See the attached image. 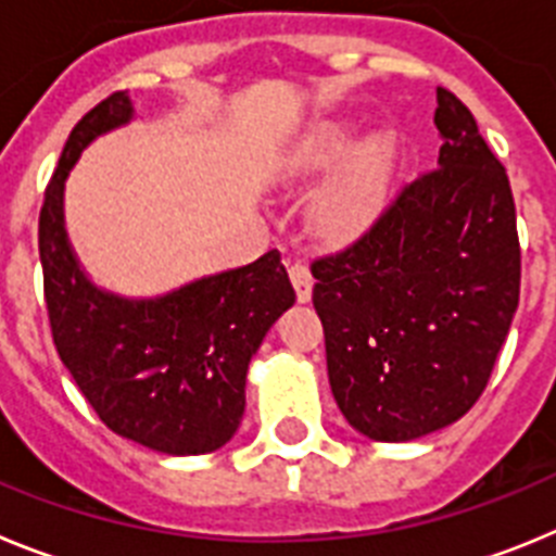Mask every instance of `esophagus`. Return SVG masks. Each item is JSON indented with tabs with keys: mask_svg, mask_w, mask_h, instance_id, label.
Masks as SVG:
<instances>
[{
	"mask_svg": "<svg viewBox=\"0 0 556 556\" xmlns=\"http://www.w3.org/2000/svg\"><path fill=\"white\" fill-rule=\"evenodd\" d=\"M289 278H292V287H294V292H298V301H301V303L312 301L314 278H312V273H308L306 264L294 262L292 267H289Z\"/></svg>",
	"mask_w": 556,
	"mask_h": 556,
	"instance_id": "obj_1",
	"label": "esophagus"
}]
</instances>
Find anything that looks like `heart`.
I'll list each match as a JSON object with an SVG mask.
<instances>
[{
    "label": "heart",
    "mask_w": 556,
    "mask_h": 556,
    "mask_svg": "<svg viewBox=\"0 0 556 556\" xmlns=\"http://www.w3.org/2000/svg\"><path fill=\"white\" fill-rule=\"evenodd\" d=\"M345 157V166L328 180L312 205L314 225L326 236H348L372 217L390 178V139L376 132L356 144L351 122L333 119L312 127L287 155V169L292 175H320Z\"/></svg>",
    "instance_id": "b5f03b06"
}]
</instances>
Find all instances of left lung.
Returning <instances> with one entry per match:
<instances>
[{
	"label": "left lung",
	"instance_id": "left-lung-1",
	"mask_svg": "<svg viewBox=\"0 0 556 556\" xmlns=\"http://www.w3.org/2000/svg\"><path fill=\"white\" fill-rule=\"evenodd\" d=\"M437 169L356 244L312 264L333 401L358 434L409 443L488 387L520 294L507 169L473 113L437 88Z\"/></svg>",
	"mask_w": 556,
	"mask_h": 556
}]
</instances>
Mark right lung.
I'll return each instance as SVG.
<instances>
[{"instance_id":"obj_1","label":"right lung","mask_w":556,"mask_h":556,"mask_svg":"<svg viewBox=\"0 0 556 556\" xmlns=\"http://www.w3.org/2000/svg\"><path fill=\"white\" fill-rule=\"evenodd\" d=\"M130 119L125 91L91 108L47 186L38 253L49 326L61 362L113 434L166 456L211 454L242 424L250 358L294 289L278 250L155 298H127L88 278L68 242L63 189L83 150Z\"/></svg>"}]
</instances>
